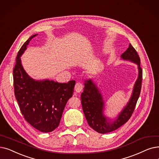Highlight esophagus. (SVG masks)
I'll list each match as a JSON object with an SVG mask.
<instances>
[{
    "label": "esophagus",
    "mask_w": 159,
    "mask_h": 159,
    "mask_svg": "<svg viewBox=\"0 0 159 159\" xmlns=\"http://www.w3.org/2000/svg\"><path fill=\"white\" fill-rule=\"evenodd\" d=\"M75 91L77 92H80L82 90V89H83V85H82L81 82H77V83L75 84Z\"/></svg>",
    "instance_id": "obj_1"
}]
</instances>
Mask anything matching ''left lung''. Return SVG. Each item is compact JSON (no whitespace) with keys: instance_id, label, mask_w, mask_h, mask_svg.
<instances>
[{"instance_id":"1","label":"left lung","mask_w":159,"mask_h":159,"mask_svg":"<svg viewBox=\"0 0 159 159\" xmlns=\"http://www.w3.org/2000/svg\"><path fill=\"white\" fill-rule=\"evenodd\" d=\"M136 63L139 67V77L134 86L132 96L127 106L119 114L116 120L111 122L103 115L104 101L96 85L91 79L85 81L83 93L81 94L82 110L89 127L101 134L110 133L125 124L132 116L141 92L142 81V70L140 67L139 55L130 43L128 49L121 57Z\"/></svg>"}]
</instances>
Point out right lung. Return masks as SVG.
I'll list each match as a JSON object with an SVG mask.
<instances>
[{
  "label": "right lung",
  "mask_w": 159,
  "mask_h": 159,
  "mask_svg": "<svg viewBox=\"0 0 159 159\" xmlns=\"http://www.w3.org/2000/svg\"><path fill=\"white\" fill-rule=\"evenodd\" d=\"M32 36L20 47L13 71V87L16 100L25 120L43 133L52 132L58 125L67 101L73 93L75 80L58 83L53 80H34L26 74L20 57Z\"/></svg>",
  "instance_id": "1"
}]
</instances>
